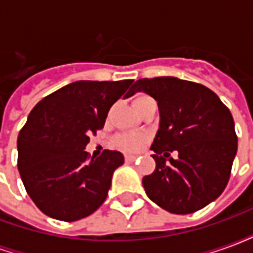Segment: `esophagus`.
<instances>
[{
	"label": "esophagus",
	"instance_id": "esophagus-1",
	"mask_svg": "<svg viewBox=\"0 0 253 253\" xmlns=\"http://www.w3.org/2000/svg\"><path fill=\"white\" fill-rule=\"evenodd\" d=\"M137 159V156H132V154H126V156H125V160H126L127 163H134Z\"/></svg>",
	"mask_w": 253,
	"mask_h": 253
}]
</instances>
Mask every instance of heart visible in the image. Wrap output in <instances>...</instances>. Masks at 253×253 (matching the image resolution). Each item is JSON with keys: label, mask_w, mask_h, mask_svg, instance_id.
I'll return each instance as SVG.
<instances>
[{"label": "heart", "mask_w": 253, "mask_h": 253, "mask_svg": "<svg viewBox=\"0 0 253 253\" xmlns=\"http://www.w3.org/2000/svg\"><path fill=\"white\" fill-rule=\"evenodd\" d=\"M152 97H149L148 94H137L135 99H134V107L138 108L141 105L146 104L149 101H152ZM115 143L123 150L127 152H137L138 149H141L143 143V137L142 135H138V134H130V132H125V134H119L115 138Z\"/></svg>", "instance_id": "obj_1"}]
</instances>
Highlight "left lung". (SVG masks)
Listing matches in <instances>:
<instances>
[{
	"instance_id": "1",
	"label": "left lung",
	"mask_w": 253,
	"mask_h": 253,
	"mask_svg": "<svg viewBox=\"0 0 253 253\" xmlns=\"http://www.w3.org/2000/svg\"><path fill=\"white\" fill-rule=\"evenodd\" d=\"M141 90L157 100L160 110V128L152 145L156 169L142 179L145 192L167 211H198L228 184L237 153L233 116L202 84L176 77L141 78L127 96ZM172 151L177 159L170 157Z\"/></svg>"
}]
</instances>
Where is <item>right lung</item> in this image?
<instances>
[{
  "label": "right lung",
  "mask_w": 253,
  "mask_h": 253,
  "mask_svg": "<svg viewBox=\"0 0 253 253\" xmlns=\"http://www.w3.org/2000/svg\"><path fill=\"white\" fill-rule=\"evenodd\" d=\"M132 80L76 81L42 99L17 138V167L25 190L46 215L66 222L96 211L108 195L123 154L84 149L104 127L108 111Z\"/></svg>",
  "instance_id": "right-lung-1"
}]
</instances>
